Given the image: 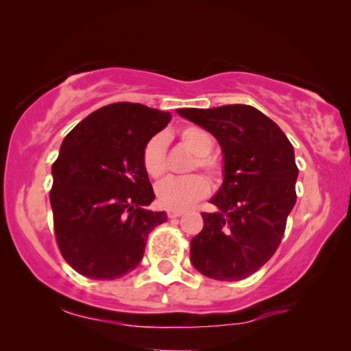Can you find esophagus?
<instances>
[{
    "label": "esophagus",
    "mask_w": 351,
    "mask_h": 351,
    "mask_svg": "<svg viewBox=\"0 0 351 351\" xmlns=\"http://www.w3.org/2000/svg\"><path fill=\"white\" fill-rule=\"evenodd\" d=\"M182 214H184V210H169V213H167V215H169V219L180 217Z\"/></svg>",
    "instance_id": "obj_1"
}]
</instances>
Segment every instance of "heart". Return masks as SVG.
<instances>
[{"mask_svg":"<svg viewBox=\"0 0 351 351\" xmlns=\"http://www.w3.org/2000/svg\"><path fill=\"white\" fill-rule=\"evenodd\" d=\"M179 138L186 150L195 155V161H191L189 171H195L196 167L208 172L213 179L217 180L222 172V166L217 158L210 156L209 153L214 148V141L204 129L196 126H186L179 131ZM143 169L152 179H161L166 174V138L161 134L153 136L145 143L142 153ZM209 182L203 176L191 174L182 179H167L158 184L155 193L156 199L162 208L167 209H185L195 204L196 201L204 198L209 193Z\"/></svg>","mask_w":351,"mask_h":351,"instance_id":"b5f03b06","label":"heart"}]
</instances>
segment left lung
Returning <instances> with one entry per match:
<instances>
[{"label":"left lung","instance_id":"8db88e82","mask_svg":"<svg viewBox=\"0 0 351 351\" xmlns=\"http://www.w3.org/2000/svg\"><path fill=\"white\" fill-rule=\"evenodd\" d=\"M182 118L217 138L223 182L191 239L190 261L204 276L239 281L265 265L280 246L295 204L294 147L280 126L251 105L179 108Z\"/></svg>","mask_w":351,"mask_h":351}]
</instances>
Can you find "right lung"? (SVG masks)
I'll return each mask as SVG.
<instances>
[{
    "label": "right lung",
    "mask_w": 351,
    "mask_h": 351,
    "mask_svg": "<svg viewBox=\"0 0 351 351\" xmlns=\"http://www.w3.org/2000/svg\"><path fill=\"white\" fill-rule=\"evenodd\" d=\"M171 121L169 112L117 102L95 110L62 142L52 165L56 239L71 268L114 280L137 268L148 233L166 222L143 169L145 143Z\"/></svg>",
    "instance_id": "obj_1"
}]
</instances>
